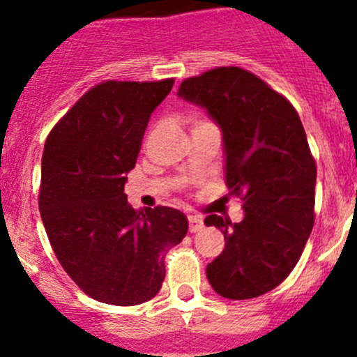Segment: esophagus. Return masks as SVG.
Wrapping results in <instances>:
<instances>
[{
	"instance_id": "34e87169",
	"label": "esophagus",
	"mask_w": 357,
	"mask_h": 357,
	"mask_svg": "<svg viewBox=\"0 0 357 357\" xmlns=\"http://www.w3.org/2000/svg\"><path fill=\"white\" fill-rule=\"evenodd\" d=\"M188 222H190V231L192 233L200 231V229L204 228V221H202V218H199V215H188Z\"/></svg>"
}]
</instances>
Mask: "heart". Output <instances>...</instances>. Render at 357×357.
Segmentation results:
<instances>
[{
	"mask_svg": "<svg viewBox=\"0 0 357 357\" xmlns=\"http://www.w3.org/2000/svg\"><path fill=\"white\" fill-rule=\"evenodd\" d=\"M205 122H208V121H205V119H193V128L199 124H205Z\"/></svg>",
	"mask_w": 357,
	"mask_h": 357,
	"instance_id": "heart-1",
	"label": "heart"
}]
</instances>
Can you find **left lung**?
Segmentation results:
<instances>
[{
    "label": "left lung",
    "mask_w": 357,
    "mask_h": 357,
    "mask_svg": "<svg viewBox=\"0 0 357 357\" xmlns=\"http://www.w3.org/2000/svg\"><path fill=\"white\" fill-rule=\"evenodd\" d=\"M178 95L221 128L226 185L245 211L240 222L205 218L226 242L207 264L208 283L231 301L259 297L290 275L314 225L316 162L304 126L285 96L240 67L185 79Z\"/></svg>",
    "instance_id": "obj_1"
}]
</instances>
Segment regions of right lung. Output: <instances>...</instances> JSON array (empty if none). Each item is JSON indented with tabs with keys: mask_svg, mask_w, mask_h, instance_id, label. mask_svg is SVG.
<instances>
[{
	"mask_svg": "<svg viewBox=\"0 0 357 357\" xmlns=\"http://www.w3.org/2000/svg\"><path fill=\"white\" fill-rule=\"evenodd\" d=\"M174 79L103 81L50 131L41 160L39 211L66 273L86 295L138 305L160 290L165 252L188 231L171 207L136 211L124 193L150 115Z\"/></svg>",
	"mask_w": 357,
	"mask_h": 357,
	"instance_id": "add662e5",
	"label": "right lung"
}]
</instances>
